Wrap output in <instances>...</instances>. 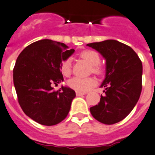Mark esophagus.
<instances>
[{
    "label": "esophagus",
    "mask_w": 155,
    "mask_h": 155,
    "mask_svg": "<svg viewBox=\"0 0 155 155\" xmlns=\"http://www.w3.org/2000/svg\"><path fill=\"white\" fill-rule=\"evenodd\" d=\"M84 94H87V93H85V92H80V91H76V95H77V96H81V95H84Z\"/></svg>",
    "instance_id": "34e87169"
}]
</instances>
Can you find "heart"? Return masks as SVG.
<instances>
[{
  "label": "heart",
  "instance_id": "heart-1",
  "mask_svg": "<svg viewBox=\"0 0 155 155\" xmlns=\"http://www.w3.org/2000/svg\"><path fill=\"white\" fill-rule=\"evenodd\" d=\"M80 57L91 65V71H93V73L99 75L103 74L104 68L102 65L99 64L101 58L97 52L91 49H87L80 53ZM71 61L70 58H68L62 63L61 71L64 75H69L71 73ZM96 84H97V80L94 77H73L68 81V85L71 89L80 92L88 91Z\"/></svg>",
  "mask_w": 155,
  "mask_h": 155
}]
</instances>
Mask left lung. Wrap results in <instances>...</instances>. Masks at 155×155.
I'll use <instances>...</instances> for the list:
<instances>
[{"instance_id": "obj_1", "label": "left lung", "mask_w": 155, "mask_h": 155, "mask_svg": "<svg viewBox=\"0 0 155 155\" xmlns=\"http://www.w3.org/2000/svg\"><path fill=\"white\" fill-rule=\"evenodd\" d=\"M99 52L106 60V78L101 87L97 105L90 108L91 114L105 124L120 121L131 113L142 91L143 65L141 60L132 48L116 40H106L87 44Z\"/></svg>"}]
</instances>
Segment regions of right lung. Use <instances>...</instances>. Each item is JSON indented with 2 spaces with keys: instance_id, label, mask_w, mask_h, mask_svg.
<instances>
[{
  "instance_id": "add662e5",
  "label": "right lung",
  "mask_w": 155,
  "mask_h": 155,
  "mask_svg": "<svg viewBox=\"0 0 155 155\" xmlns=\"http://www.w3.org/2000/svg\"><path fill=\"white\" fill-rule=\"evenodd\" d=\"M67 48L49 39L37 41L20 53L13 68L19 106L26 115L42 125H55L65 119L75 97L71 88H53L64 80L62 61L75 51Z\"/></svg>"
}]
</instances>
